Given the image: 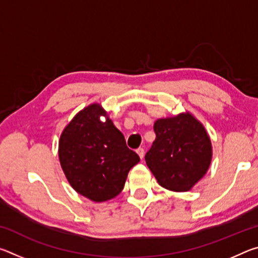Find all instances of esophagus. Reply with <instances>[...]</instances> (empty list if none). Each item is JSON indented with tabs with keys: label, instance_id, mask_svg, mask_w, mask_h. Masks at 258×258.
I'll return each instance as SVG.
<instances>
[{
	"label": "esophagus",
	"instance_id": "1",
	"mask_svg": "<svg viewBox=\"0 0 258 258\" xmlns=\"http://www.w3.org/2000/svg\"><path fill=\"white\" fill-rule=\"evenodd\" d=\"M137 154L139 155L140 158H143V156H145V150H143V148H139V149H137Z\"/></svg>",
	"mask_w": 258,
	"mask_h": 258
}]
</instances>
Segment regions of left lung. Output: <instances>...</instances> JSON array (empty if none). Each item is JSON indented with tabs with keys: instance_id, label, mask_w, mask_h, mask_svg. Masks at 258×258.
<instances>
[{
	"instance_id": "8db88e82",
	"label": "left lung",
	"mask_w": 258,
	"mask_h": 258,
	"mask_svg": "<svg viewBox=\"0 0 258 258\" xmlns=\"http://www.w3.org/2000/svg\"><path fill=\"white\" fill-rule=\"evenodd\" d=\"M156 140L146 163L157 182L175 192L191 190L207 173L213 148L206 128L185 111L155 121Z\"/></svg>"
}]
</instances>
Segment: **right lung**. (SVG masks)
<instances>
[{"mask_svg": "<svg viewBox=\"0 0 258 258\" xmlns=\"http://www.w3.org/2000/svg\"><path fill=\"white\" fill-rule=\"evenodd\" d=\"M58 152L69 184L95 203L118 196L130 169L140 161L99 103L82 109L69 121L60 135Z\"/></svg>", "mask_w": 258, "mask_h": 258, "instance_id": "right-lung-1", "label": "right lung"}]
</instances>
